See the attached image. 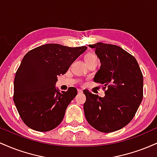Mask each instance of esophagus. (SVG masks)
<instances>
[{
  "mask_svg": "<svg viewBox=\"0 0 157 157\" xmlns=\"http://www.w3.org/2000/svg\"><path fill=\"white\" fill-rule=\"evenodd\" d=\"M77 92H78V94H82V92H83V91H82V90L78 89V90H77Z\"/></svg>",
  "mask_w": 157,
  "mask_h": 157,
  "instance_id": "obj_1",
  "label": "esophagus"
}]
</instances>
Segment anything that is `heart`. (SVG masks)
<instances>
[{"label": "heart", "instance_id": "heart-1", "mask_svg": "<svg viewBox=\"0 0 157 157\" xmlns=\"http://www.w3.org/2000/svg\"><path fill=\"white\" fill-rule=\"evenodd\" d=\"M96 58H97V57L95 55H92V54H88V55H86V57H85V60H86V62H88V61Z\"/></svg>", "mask_w": 157, "mask_h": 157}]
</instances>
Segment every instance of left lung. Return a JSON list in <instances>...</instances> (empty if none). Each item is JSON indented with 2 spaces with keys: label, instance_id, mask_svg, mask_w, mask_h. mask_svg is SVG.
<instances>
[{
  "label": "left lung",
  "instance_id": "1",
  "mask_svg": "<svg viewBox=\"0 0 157 157\" xmlns=\"http://www.w3.org/2000/svg\"><path fill=\"white\" fill-rule=\"evenodd\" d=\"M89 46L94 48L101 63L94 81L107 90L104 97L84 90L85 116L100 132L120 130L134 118L142 100V71L134 56L120 46L100 42Z\"/></svg>",
  "mask_w": 157,
  "mask_h": 157
}]
</instances>
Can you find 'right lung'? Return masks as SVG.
<instances>
[{
  "instance_id": "right-lung-1",
  "label": "right lung",
  "mask_w": 157,
  "mask_h": 157,
  "mask_svg": "<svg viewBox=\"0 0 157 157\" xmlns=\"http://www.w3.org/2000/svg\"><path fill=\"white\" fill-rule=\"evenodd\" d=\"M86 46L42 45L27 52L15 74L13 100L20 117L30 128L51 131L60 125L77 91L56 89L57 76L64 75Z\"/></svg>"
}]
</instances>
